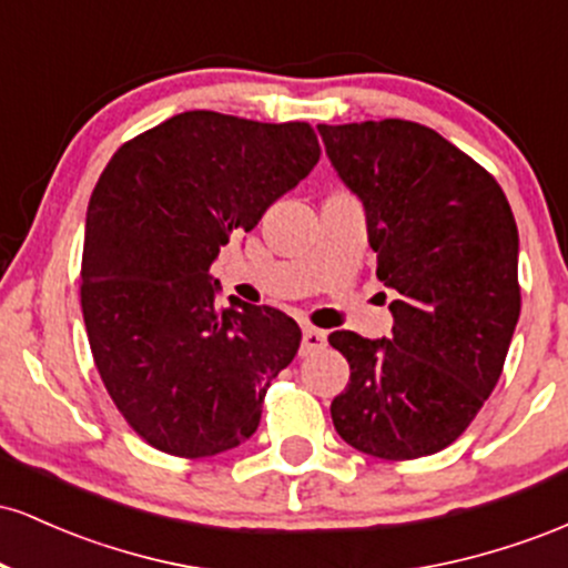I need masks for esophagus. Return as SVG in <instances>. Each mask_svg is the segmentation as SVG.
I'll return each mask as SVG.
<instances>
[{
  "mask_svg": "<svg viewBox=\"0 0 568 568\" xmlns=\"http://www.w3.org/2000/svg\"><path fill=\"white\" fill-rule=\"evenodd\" d=\"M325 347V334L323 331L312 328V325H306L304 334H302V355H312V352L323 349Z\"/></svg>",
  "mask_w": 568,
  "mask_h": 568,
  "instance_id": "1",
  "label": "esophagus"
}]
</instances>
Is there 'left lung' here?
<instances>
[{
  "mask_svg": "<svg viewBox=\"0 0 568 568\" xmlns=\"http://www.w3.org/2000/svg\"><path fill=\"white\" fill-rule=\"evenodd\" d=\"M366 207L376 277L397 293L389 338L328 336L349 363L336 433L389 462L438 454L497 387L520 315L518 226L486 168L408 120L317 125Z\"/></svg>",
  "mask_w": 568,
  "mask_h": 568,
  "instance_id": "left-lung-1",
  "label": "left lung"
}]
</instances>
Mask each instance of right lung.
I'll use <instances>...</instances> for the list:
<instances>
[{
	"label": "right lung",
	"mask_w": 568,
	"mask_h": 568,
	"mask_svg": "<svg viewBox=\"0 0 568 568\" xmlns=\"http://www.w3.org/2000/svg\"><path fill=\"white\" fill-rule=\"evenodd\" d=\"M317 160L306 122L200 109L122 143L103 168L84 221L82 317L109 397L158 452L200 459L256 433L302 331L275 306L221 310L211 264Z\"/></svg>",
	"instance_id": "obj_1"
}]
</instances>
